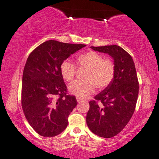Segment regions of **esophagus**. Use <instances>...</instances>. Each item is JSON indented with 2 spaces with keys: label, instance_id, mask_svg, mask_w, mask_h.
Returning <instances> with one entry per match:
<instances>
[{
  "label": "esophagus",
  "instance_id": "34e87169",
  "mask_svg": "<svg viewBox=\"0 0 159 159\" xmlns=\"http://www.w3.org/2000/svg\"><path fill=\"white\" fill-rule=\"evenodd\" d=\"M76 99H77V102H82V98H81L80 97H77V98H76Z\"/></svg>",
  "mask_w": 159,
  "mask_h": 159
}]
</instances>
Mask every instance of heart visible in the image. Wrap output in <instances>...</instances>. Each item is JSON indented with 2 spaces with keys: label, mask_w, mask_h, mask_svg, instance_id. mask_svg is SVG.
I'll return each instance as SVG.
<instances>
[{
  "label": "heart",
  "mask_w": 159,
  "mask_h": 159,
  "mask_svg": "<svg viewBox=\"0 0 159 159\" xmlns=\"http://www.w3.org/2000/svg\"><path fill=\"white\" fill-rule=\"evenodd\" d=\"M80 66L88 69L84 80L75 81L69 86V92L80 98H86L93 93L97 87L102 90L108 87L115 76L114 63L110 59H104L98 53L89 51L80 55L77 58ZM62 77L67 82H71L76 75V66L66 59L60 65Z\"/></svg>",
  "instance_id": "obj_1"
}]
</instances>
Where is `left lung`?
I'll return each instance as SVG.
<instances>
[{
    "mask_svg": "<svg viewBox=\"0 0 159 159\" xmlns=\"http://www.w3.org/2000/svg\"><path fill=\"white\" fill-rule=\"evenodd\" d=\"M90 48L112 56L115 71L110 85L89 102L86 122L96 135L111 138L124 129L134 112L139 93L137 71L132 57L122 47L107 45Z\"/></svg>",
    "mask_w": 159,
    "mask_h": 159,
    "instance_id": "1",
    "label": "left lung"
}]
</instances>
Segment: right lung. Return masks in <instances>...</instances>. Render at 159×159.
Masks as SVG:
<instances>
[{
    "mask_svg": "<svg viewBox=\"0 0 159 159\" xmlns=\"http://www.w3.org/2000/svg\"><path fill=\"white\" fill-rule=\"evenodd\" d=\"M85 44L47 41L27 59L22 75L21 104L27 120L39 135L52 137L66 129L77 102L67 94L60 72L62 61Z\"/></svg>",
    "mask_w": 159,
    "mask_h": 159,
    "instance_id": "obj_1",
    "label": "right lung"
}]
</instances>
